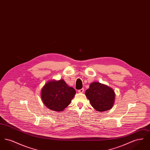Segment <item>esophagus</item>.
I'll return each instance as SVG.
<instances>
[{
	"mask_svg": "<svg viewBox=\"0 0 150 150\" xmlns=\"http://www.w3.org/2000/svg\"><path fill=\"white\" fill-rule=\"evenodd\" d=\"M84 88H82V89H79V90H78L79 93H83V92H84Z\"/></svg>",
	"mask_w": 150,
	"mask_h": 150,
	"instance_id": "esophagus-1",
	"label": "esophagus"
}]
</instances>
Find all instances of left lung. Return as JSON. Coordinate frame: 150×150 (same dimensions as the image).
<instances>
[{
    "label": "left lung",
    "mask_w": 150,
    "mask_h": 150,
    "mask_svg": "<svg viewBox=\"0 0 150 150\" xmlns=\"http://www.w3.org/2000/svg\"><path fill=\"white\" fill-rule=\"evenodd\" d=\"M85 94L91 105L98 111H105L113 106L114 91L107 86L94 82L90 84Z\"/></svg>",
    "instance_id": "1"
}]
</instances>
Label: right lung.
I'll return each instance as SVG.
<instances>
[{
    "label": "right lung",
    "mask_w": 150,
    "mask_h": 150,
    "mask_svg": "<svg viewBox=\"0 0 150 150\" xmlns=\"http://www.w3.org/2000/svg\"><path fill=\"white\" fill-rule=\"evenodd\" d=\"M76 93L63 80L51 81L43 86L41 97L44 104L52 110L62 111L70 102Z\"/></svg>",
    "instance_id": "right-lung-1"
}]
</instances>
